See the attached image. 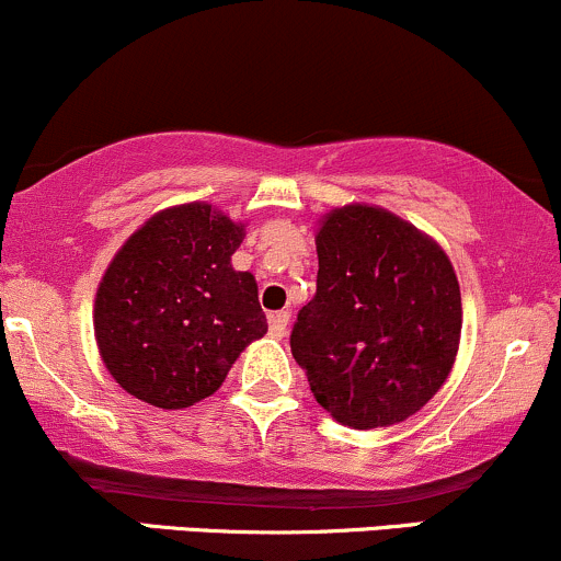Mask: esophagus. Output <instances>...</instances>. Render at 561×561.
Masks as SVG:
<instances>
[{
  "instance_id": "1",
  "label": "esophagus",
  "mask_w": 561,
  "mask_h": 561,
  "mask_svg": "<svg viewBox=\"0 0 561 561\" xmlns=\"http://www.w3.org/2000/svg\"><path fill=\"white\" fill-rule=\"evenodd\" d=\"M286 327H288V312L286 310L270 312V334H273L275 340H283V334H286Z\"/></svg>"
}]
</instances>
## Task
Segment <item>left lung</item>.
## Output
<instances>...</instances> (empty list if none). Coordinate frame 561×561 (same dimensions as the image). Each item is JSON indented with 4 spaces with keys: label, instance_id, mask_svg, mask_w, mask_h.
Returning a JSON list of instances; mask_svg holds the SVG:
<instances>
[{
    "label": "left lung",
    "instance_id": "left-lung-1",
    "mask_svg": "<svg viewBox=\"0 0 561 561\" xmlns=\"http://www.w3.org/2000/svg\"><path fill=\"white\" fill-rule=\"evenodd\" d=\"M318 288L299 310L291 353L336 423H403L447 382L462 302L442 245L390 210L331 208L316 232Z\"/></svg>",
    "mask_w": 561,
    "mask_h": 561
}]
</instances>
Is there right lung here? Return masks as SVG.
<instances>
[{
  "mask_svg": "<svg viewBox=\"0 0 561 561\" xmlns=\"http://www.w3.org/2000/svg\"><path fill=\"white\" fill-rule=\"evenodd\" d=\"M243 238V221L210 203H184L149 216L114 254L95 291L93 329L125 393L160 409L192 407L267 334L254 275L232 267Z\"/></svg>",
  "mask_w": 561,
  "mask_h": 561,
  "instance_id": "right-lung-1",
  "label": "right lung"
}]
</instances>
